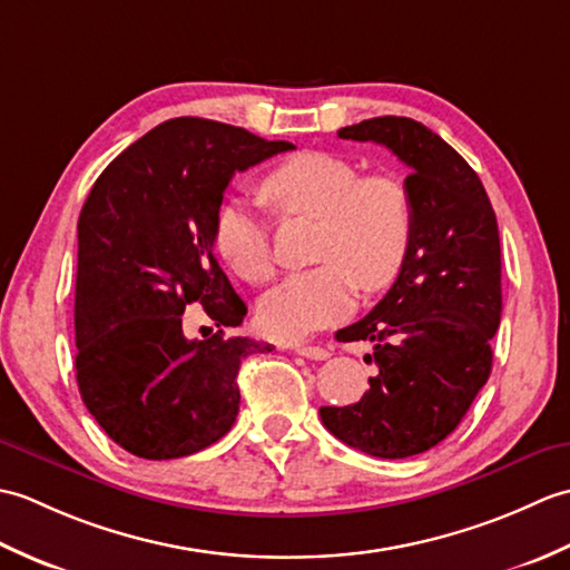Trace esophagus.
<instances>
[{
    "mask_svg": "<svg viewBox=\"0 0 570 570\" xmlns=\"http://www.w3.org/2000/svg\"><path fill=\"white\" fill-rule=\"evenodd\" d=\"M296 355H304L308 360H328L331 357V350L323 347V345H311V343H296L294 347Z\"/></svg>",
    "mask_w": 570,
    "mask_h": 570,
    "instance_id": "1",
    "label": "esophagus"
}]
</instances>
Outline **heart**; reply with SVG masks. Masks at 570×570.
I'll return each mask as SVG.
<instances>
[{
    "mask_svg": "<svg viewBox=\"0 0 570 570\" xmlns=\"http://www.w3.org/2000/svg\"><path fill=\"white\" fill-rule=\"evenodd\" d=\"M259 193L278 217L318 220L313 269L286 276L259 301L264 333L296 341L345 318L355 292L377 294L402 274L414 239V200L394 174L362 176L328 151H301L272 166ZM213 245L249 284L274 274L272 235L247 198H227L213 217Z\"/></svg>",
    "mask_w": 570,
    "mask_h": 570,
    "instance_id": "heart-1",
    "label": "heart"
}]
</instances>
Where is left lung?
Here are the masks:
<instances>
[{"label": "left lung", "instance_id": "left-lung-1", "mask_svg": "<svg viewBox=\"0 0 570 570\" xmlns=\"http://www.w3.org/2000/svg\"><path fill=\"white\" fill-rule=\"evenodd\" d=\"M337 137L382 144L411 168L414 239L386 296L335 335L372 343L370 390L350 406H321V419L367 455H419L458 429L490 377L502 313L498 217L470 164L416 119L372 117Z\"/></svg>", "mask_w": 570, "mask_h": 570}]
</instances>
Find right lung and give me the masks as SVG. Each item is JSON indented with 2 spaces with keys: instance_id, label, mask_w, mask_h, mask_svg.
Segmentation results:
<instances>
[{
  "instance_id": "right-lung-1",
  "label": "right lung",
  "mask_w": 570,
  "mask_h": 570,
  "mask_svg": "<svg viewBox=\"0 0 570 570\" xmlns=\"http://www.w3.org/2000/svg\"><path fill=\"white\" fill-rule=\"evenodd\" d=\"M296 149L200 117L131 144L95 180L78 220L76 377L110 439L147 460L203 451L233 429L249 337L188 341L184 311L215 325L247 313L213 254V217L237 171Z\"/></svg>"
}]
</instances>
